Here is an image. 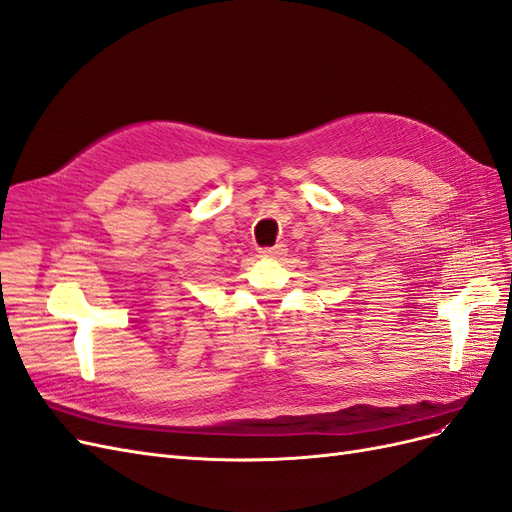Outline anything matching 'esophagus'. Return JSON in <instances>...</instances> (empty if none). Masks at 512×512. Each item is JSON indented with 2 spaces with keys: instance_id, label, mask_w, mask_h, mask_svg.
<instances>
[{
  "instance_id": "esophagus-1",
  "label": "esophagus",
  "mask_w": 512,
  "mask_h": 512,
  "mask_svg": "<svg viewBox=\"0 0 512 512\" xmlns=\"http://www.w3.org/2000/svg\"><path fill=\"white\" fill-rule=\"evenodd\" d=\"M286 252H288V245L277 243V245H273V247H265V250H260V256L267 258V260H277V258L286 256Z\"/></svg>"
}]
</instances>
